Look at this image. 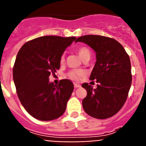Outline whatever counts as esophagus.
Instances as JSON below:
<instances>
[{
  "mask_svg": "<svg viewBox=\"0 0 146 146\" xmlns=\"http://www.w3.org/2000/svg\"><path fill=\"white\" fill-rule=\"evenodd\" d=\"M81 85L80 84H78L74 83V87L75 88H78V87H80Z\"/></svg>",
  "mask_w": 146,
  "mask_h": 146,
  "instance_id": "esophagus-1",
  "label": "esophagus"
}]
</instances>
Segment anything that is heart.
I'll return each instance as SVG.
<instances>
[{"label": "heart", "instance_id": "1", "mask_svg": "<svg viewBox=\"0 0 146 146\" xmlns=\"http://www.w3.org/2000/svg\"><path fill=\"white\" fill-rule=\"evenodd\" d=\"M77 52H78V56H80L81 59H82V58H83L84 56H85L86 55H88V54H90V50H89L87 48H86V47H80V48H78V50H77ZM64 60V56H62V57H61V62H63ZM84 75V72L83 70H71V71L70 72L68 76H69L70 78H71L72 80L78 81L81 77L83 76Z\"/></svg>", "mask_w": 146, "mask_h": 146}]
</instances>
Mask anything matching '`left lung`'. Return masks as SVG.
I'll use <instances>...</instances> for the list:
<instances>
[{
	"label": "left lung",
	"mask_w": 146,
	"mask_h": 146,
	"mask_svg": "<svg viewBox=\"0 0 146 146\" xmlns=\"http://www.w3.org/2000/svg\"><path fill=\"white\" fill-rule=\"evenodd\" d=\"M78 42L89 45L96 56L90 79L96 80L97 88L87 83L82 84L87 92L82 101L84 110L95 118L111 117L122 108L131 87L132 76L129 55L117 40L106 36L85 35L77 38L75 42Z\"/></svg>",
	"instance_id": "obj_1"
}]
</instances>
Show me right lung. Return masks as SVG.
I'll return each instance as SVG.
<instances>
[{
    "label": "right lung",
    "instance_id": "add662e5",
    "mask_svg": "<svg viewBox=\"0 0 146 146\" xmlns=\"http://www.w3.org/2000/svg\"><path fill=\"white\" fill-rule=\"evenodd\" d=\"M75 36H44L25 43L13 68V80L20 102L29 115L48 121L64 114L73 91V84L62 79L49 82L50 73L60 68L61 57Z\"/></svg>",
    "mask_w": 146,
    "mask_h": 146
}]
</instances>
